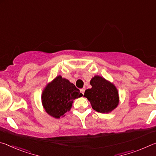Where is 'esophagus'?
Returning a JSON list of instances; mask_svg holds the SVG:
<instances>
[{
    "label": "esophagus",
    "mask_w": 156,
    "mask_h": 156,
    "mask_svg": "<svg viewBox=\"0 0 156 156\" xmlns=\"http://www.w3.org/2000/svg\"><path fill=\"white\" fill-rule=\"evenodd\" d=\"M84 91H85V89H84V88H83V89H80V92H81V93L83 94V95H84Z\"/></svg>",
    "instance_id": "esophagus-1"
}]
</instances>
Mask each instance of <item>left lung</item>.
Here are the masks:
<instances>
[{
  "mask_svg": "<svg viewBox=\"0 0 156 156\" xmlns=\"http://www.w3.org/2000/svg\"><path fill=\"white\" fill-rule=\"evenodd\" d=\"M90 84L92 87L87 89L84 96L89 100L94 110L107 113L118 106L119 102L118 92L113 84L99 76H94Z\"/></svg>",
  "mask_w": 156,
  "mask_h": 156,
  "instance_id": "obj_1",
  "label": "left lung"
}]
</instances>
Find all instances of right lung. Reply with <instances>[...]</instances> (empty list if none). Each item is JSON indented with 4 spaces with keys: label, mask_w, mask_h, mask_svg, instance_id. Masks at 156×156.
<instances>
[{
    "label": "right lung",
    "mask_w": 156,
    "mask_h": 156,
    "mask_svg": "<svg viewBox=\"0 0 156 156\" xmlns=\"http://www.w3.org/2000/svg\"><path fill=\"white\" fill-rule=\"evenodd\" d=\"M81 96L83 94L74 84L59 76L44 89L42 102L49 115L59 118L70 110L73 100Z\"/></svg>",
    "instance_id": "obj_1"
}]
</instances>
